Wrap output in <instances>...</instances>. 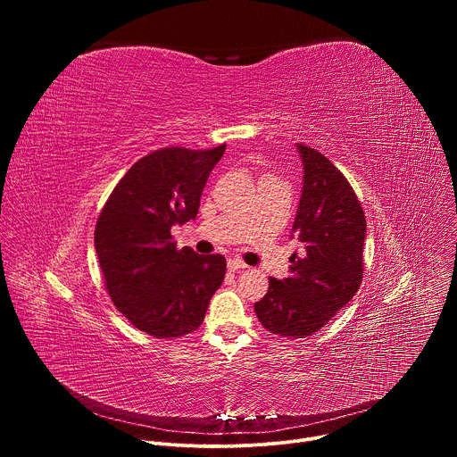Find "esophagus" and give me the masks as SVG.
Segmentation results:
<instances>
[{"instance_id":"esophagus-1","label":"esophagus","mask_w":457,"mask_h":457,"mask_svg":"<svg viewBox=\"0 0 457 457\" xmlns=\"http://www.w3.org/2000/svg\"><path fill=\"white\" fill-rule=\"evenodd\" d=\"M247 266L244 264V262H240V260H237V258H231L229 262H228V270L229 271H242V270H245Z\"/></svg>"}]
</instances>
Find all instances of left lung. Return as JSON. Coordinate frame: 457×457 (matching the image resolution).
<instances>
[{
    "label": "left lung",
    "mask_w": 457,
    "mask_h": 457,
    "mask_svg": "<svg viewBox=\"0 0 457 457\" xmlns=\"http://www.w3.org/2000/svg\"><path fill=\"white\" fill-rule=\"evenodd\" d=\"M303 186L293 224L302 251L284 280L270 278L254 312L278 337L305 338L356 295L363 277L365 213L344 173L314 148L296 145Z\"/></svg>",
    "instance_id": "left-lung-1"
}]
</instances>
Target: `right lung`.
I'll use <instances>...</instances> for the list:
<instances>
[{"mask_svg":"<svg viewBox=\"0 0 457 457\" xmlns=\"http://www.w3.org/2000/svg\"><path fill=\"white\" fill-rule=\"evenodd\" d=\"M226 152L162 148L139 159L113 187L94 233L106 291L117 307L155 338L199 328L224 282L226 258L177 249L171 228L199 213L206 180Z\"/></svg>","mask_w":457,"mask_h":457,"instance_id":"1","label":"right lung"}]
</instances>
